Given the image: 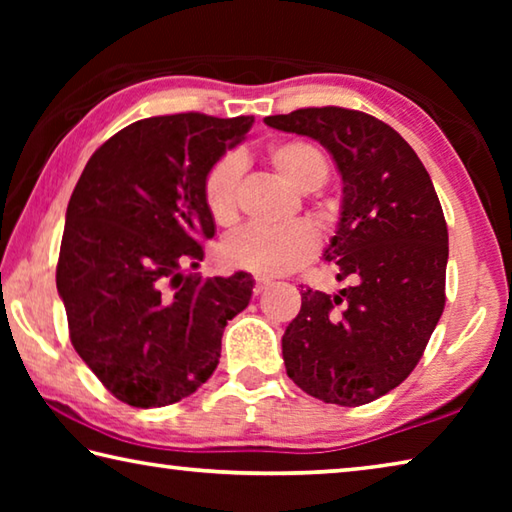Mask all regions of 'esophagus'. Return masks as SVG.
Segmentation results:
<instances>
[{"mask_svg": "<svg viewBox=\"0 0 512 512\" xmlns=\"http://www.w3.org/2000/svg\"><path fill=\"white\" fill-rule=\"evenodd\" d=\"M268 287H271V280H266V277H257V280H255V296H259V293H262V291H266Z\"/></svg>", "mask_w": 512, "mask_h": 512, "instance_id": "1", "label": "esophagus"}]
</instances>
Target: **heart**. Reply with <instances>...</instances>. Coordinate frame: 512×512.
Returning <instances> with one entry per match:
<instances>
[{"label": "heart", "mask_w": 512, "mask_h": 512, "mask_svg": "<svg viewBox=\"0 0 512 512\" xmlns=\"http://www.w3.org/2000/svg\"><path fill=\"white\" fill-rule=\"evenodd\" d=\"M268 162L298 192H314L329 176L325 153L307 140L277 142L268 149ZM244 162L230 153L216 160L203 180V201L216 225L228 228L239 216V185ZM318 239L302 223L264 228L248 225L223 241L221 262L228 268L273 277L284 275L314 257Z\"/></svg>", "instance_id": "heart-1"}]
</instances>
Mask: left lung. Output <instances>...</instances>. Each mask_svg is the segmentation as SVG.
<instances>
[{"mask_svg":"<svg viewBox=\"0 0 512 512\" xmlns=\"http://www.w3.org/2000/svg\"><path fill=\"white\" fill-rule=\"evenodd\" d=\"M264 121L323 144L343 180L323 257L348 287L334 296L302 291L300 314L282 336L287 375L327 404H368L411 375L443 316V207L404 137L366 112L302 108Z\"/></svg>","mask_w":512,"mask_h":512,"instance_id":"1","label":"left lung"}]
</instances>
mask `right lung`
Returning a JSON list of instances; mask_svg holds the SVG:
<instances>
[{
	"label": "right lung",
	"instance_id": "obj_1",
	"mask_svg": "<svg viewBox=\"0 0 512 512\" xmlns=\"http://www.w3.org/2000/svg\"><path fill=\"white\" fill-rule=\"evenodd\" d=\"M253 121L201 112L135 121L94 151L69 198L56 268L69 339L101 384L137 409L205 384L225 325L253 296L244 271L183 273L216 230L205 173Z\"/></svg>",
	"mask_w": 512,
	"mask_h": 512
}]
</instances>
